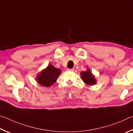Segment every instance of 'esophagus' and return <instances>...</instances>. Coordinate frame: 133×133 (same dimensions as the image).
<instances>
[{
    "instance_id": "esophagus-1",
    "label": "esophagus",
    "mask_w": 133,
    "mask_h": 133,
    "mask_svg": "<svg viewBox=\"0 0 133 133\" xmlns=\"http://www.w3.org/2000/svg\"><path fill=\"white\" fill-rule=\"evenodd\" d=\"M67 71H74V69H70V68H68L67 69Z\"/></svg>"
}]
</instances>
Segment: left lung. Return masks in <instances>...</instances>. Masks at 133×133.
<instances>
[{
  "label": "left lung",
  "mask_w": 133,
  "mask_h": 133,
  "mask_svg": "<svg viewBox=\"0 0 133 133\" xmlns=\"http://www.w3.org/2000/svg\"><path fill=\"white\" fill-rule=\"evenodd\" d=\"M80 75L82 79L87 85H94L97 83L96 78L89 68H88L87 71L81 72Z\"/></svg>",
  "instance_id": "1"
}]
</instances>
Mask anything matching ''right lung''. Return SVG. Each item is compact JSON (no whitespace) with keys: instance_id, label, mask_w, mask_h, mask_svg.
I'll return each mask as SVG.
<instances>
[{"instance_id":"right-lung-1","label":"right lung","mask_w":133,"mask_h":133,"mask_svg":"<svg viewBox=\"0 0 133 133\" xmlns=\"http://www.w3.org/2000/svg\"><path fill=\"white\" fill-rule=\"evenodd\" d=\"M61 72V69L55 68L52 64H50L46 68L37 74V81L43 87H50L57 81Z\"/></svg>"}]
</instances>
